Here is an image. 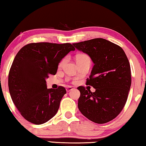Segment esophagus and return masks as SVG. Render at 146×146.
I'll return each mask as SVG.
<instances>
[{
  "label": "esophagus",
  "mask_w": 146,
  "mask_h": 146,
  "mask_svg": "<svg viewBox=\"0 0 146 146\" xmlns=\"http://www.w3.org/2000/svg\"><path fill=\"white\" fill-rule=\"evenodd\" d=\"M66 92H68L72 90H73L74 88L72 87V86H68V87H66Z\"/></svg>",
  "instance_id": "34e87169"
}]
</instances>
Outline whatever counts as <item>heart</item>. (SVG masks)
<instances>
[{
  "mask_svg": "<svg viewBox=\"0 0 146 146\" xmlns=\"http://www.w3.org/2000/svg\"><path fill=\"white\" fill-rule=\"evenodd\" d=\"M66 60V57L64 58L60 61V62L59 66H62L64 64ZM76 61L78 64L80 62H90V58L88 55L86 54H78L76 56Z\"/></svg>",
  "mask_w": 146,
  "mask_h": 146,
  "instance_id": "heart-1",
  "label": "heart"
}]
</instances>
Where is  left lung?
Here are the masks:
<instances>
[{
	"label": "left lung",
	"instance_id": "left-lung-1",
	"mask_svg": "<svg viewBox=\"0 0 146 146\" xmlns=\"http://www.w3.org/2000/svg\"><path fill=\"white\" fill-rule=\"evenodd\" d=\"M72 44L87 54L94 64L86 85L96 91L77 88L80 92L79 110L93 122H108L119 115L126 103L131 82L128 59L119 46L104 38Z\"/></svg>",
	"mask_w": 146,
	"mask_h": 146
}]
</instances>
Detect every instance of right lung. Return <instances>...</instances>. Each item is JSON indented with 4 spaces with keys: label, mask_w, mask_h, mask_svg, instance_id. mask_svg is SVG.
Segmentation results:
<instances>
[{
    "label": "right lung",
    "mask_w": 146,
    "mask_h": 146,
    "mask_svg": "<svg viewBox=\"0 0 146 146\" xmlns=\"http://www.w3.org/2000/svg\"><path fill=\"white\" fill-rule=\"evenodd\" d=\"M75 48L70 43H31L19 51L9 74L11 98L25 119L39 125L54 116L66 93L65 88L48 89L46 79L56 74L61 60Z\"/></svg>",
    "instance_id": "right-lung-1"
}]
</instances>
